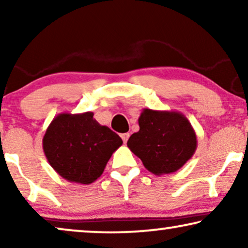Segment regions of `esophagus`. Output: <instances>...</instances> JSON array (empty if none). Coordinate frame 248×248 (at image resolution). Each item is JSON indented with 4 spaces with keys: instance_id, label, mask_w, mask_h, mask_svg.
Instances as JSON below:
<instances>
[{
    "instance_id": "esophagus-1",
    "label": "esophagus",
    "mask_w": 248,
    "mask_h": 248,
    "mask_svg": "<svg viewBox=\"0 0 248 248\" xmlns=\"http://www.w3.org/2000/svg\"><path fill=\"white\" fill-rule=\"evenodd\" d=\"M121 138H122V140H123L124 143H126V141L128 140V138H130V133L121 134Z\"/></svg>"
}]
</instances>
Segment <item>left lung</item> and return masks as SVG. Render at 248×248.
I'll use <instances>...</instances> for the list:
<instances>
[{
    "label": "left lung",
    "mask_w": 248,
    "mask_h": 248,
    "mask_svg": "<svg viewBox=\"0 0 248 248\" xmlns=\"http://www.w3.org/2000/svg\"><path fill=\"white\" fill-rule=\"evenodd\" d=\"M138 121L140 130L131 135L127 147L152 174H171L193 157L196 134L182 113L144 108Z\"/></svg>",
    "instance_id": "8db88e82"
}]
</instances>
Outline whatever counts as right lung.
Returning a JSON list of instances; mask_svg holds the SVG:
<instances>
[{"label":"right lung","instance_id":"add662e5","mask_svg":"<svg viewBox=\"0 0 248 248\" xmlns=\"http://www.w3.org/2000/svg\"><path fill=\"white\" fill-rule=\"evenodd\" d=\"M122 144V139L98 123L91 111L59 114L43 138L44 154L54 170L66 181L86 185L100 177Z\"/></svg>","mask_w":248,"mask_h":248}]
</instances>
